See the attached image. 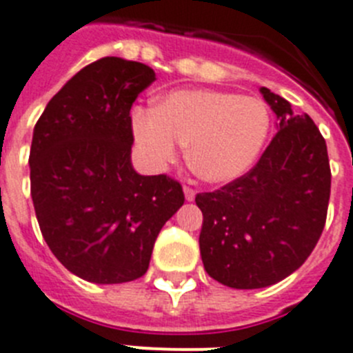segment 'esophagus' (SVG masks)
I'll use <instances>...</instances> for the list:
<instances>
[{"label": "esophagus", "mask_w": 353, "mask_h": 353, "mask_svg": "<svg viewBox=\"0 0 353 353\" xmlns=\"http://www.w3.org/2000/svg\"><path fill=\"white\" fill-rule=\"evenodd\" d=\"M183 194H185V199L187 201H192V199L196 198V191L194 189H191V187H183Z\"/></svg>", "instance_id": "34e87169"}]
</instances>
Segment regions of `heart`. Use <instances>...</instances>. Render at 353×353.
<instances>
[{"label":"heart","instance_id":"b5f03b06","mask_svg":"<svg viewBox=\"0 0 353 353\" xmlns=\"http://www.w3.org/2000/svg\"><path fill=\"white\" fill-rule=\"evenodd\" d=\"M269 130V109L260 99L223 90H174L157 108L132 113L134 138L150 166L164 168L189 143V166L208 183L244 176L256 164Z\"/></svg>","mask_w":353,"mask_h":353}]
</instances>
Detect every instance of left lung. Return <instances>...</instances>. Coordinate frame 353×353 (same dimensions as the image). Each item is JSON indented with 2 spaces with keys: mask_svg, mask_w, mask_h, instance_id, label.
Here are the masks:
<instances>
[{
  "mask_svg": "<svg viewBox=\"0 0 353 353\" xmlns=\"http://www.w3.org/2000/svg\"><path fill=\"white\" fill-rule=\"evenodd\" d=\"M260 92L277 117L270 145L244 176L196 196L205 270L236 290L265 288L295 272L322 235L330 196L327 145L314 121L269 88Z\"/></svg>",
  "mask_w": 353,
  "mask_h": 353,
  "instance_id": "obj_1",
  "label": "left lung"
}]
</instances>
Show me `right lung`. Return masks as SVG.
Masks as SVG:
<instances>
[{"label": "right lung", "instance_id": "obj_1", "mask_svg": "<svg viewBox=\"0 0 353 353\" xmlns=\"http://www.w3.org/2000/svg\"><path fill=\"white\" fill-rule=\"evenodd\" d=\"M154 81L139 61L97 60L67 81L33 129L30 180L40 232L84 281L141 277L159 232L185 199L176 180L143 176L130 161V108Z\"/></svg>", "mask_w": 353, "mask_h": 353}]
</instances>
